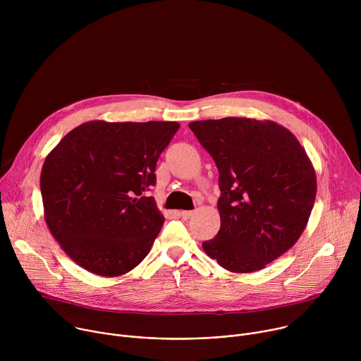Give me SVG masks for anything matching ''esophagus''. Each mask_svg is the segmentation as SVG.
<instances>
[{
  "mask_svg": "<svg viewBox=\"0 0 361 361\" xmlns=\"http://www.w3.org/2000/svg\"><path fill=\"white\" fill-rule=\"evenodd\" d=\"M192 214H194V212H187V210L180 212V217H181L183 220H188L190 217H192Z\"/></svg>",
  "mask_w": 361,
  "mask_h": 361,
  "instance_id": "esophagus-1",
  "label": "esophagus"
}]
</instances>
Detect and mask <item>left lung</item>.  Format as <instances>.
<instances>
[{
	"label": "left lung",
	"mask_w": 361,
	"mask_h": 361,
	"mask_svg": "<svg viewBox=\"0 0 361 361\" xmlns=\"http://www.w3.org/2000/svg\"><path fill=\"white\" fill-rule=\"evenodd\" d=\"M219 169L221 227L202 243L231 273H252L288 251L310 219L317 177L295 135L271 120L226 117L188 124Z\"/></svg>",
	"instance_id": "obj_1"
}]
</instances>
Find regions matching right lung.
I'll list each match as a JSON object with an SVG mask.
<instances>
[{
  "label": "right lung",
  "instance_id": "obj_1",
  "mask_svg": "<svg viewBox=\"0 0 361 361\" xmlns=\"http://www.w3.org/2000/svg\"><path fill=\"white\" fill-rule=\"evenodd\" d=\"M178 127L94 120L49 151L39 178L44 219L80 267L118 277L145 259L164 216L142 194L156 184L157 160Z\"/></svg>",
  "mask_w": 361,
  "mask_h": 361
}]
</instances>
